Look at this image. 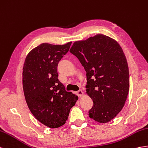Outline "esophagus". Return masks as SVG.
I'll return each mask as SVG.
<instances>
[{
	"instance_id": "1",
	"label": "esophagus",
	"mask_w": 148,
	"mask_h": 148,
	"mask_svg": "<svg viewBox=\"0 0 148 148\" xmlns=\"http://www.w3.org/2000/svg\"><path fill=\"white\" fill-rule=\"evenodd\" d=\"M84 94V92H82V90H79L77 92V95L79 96V97H81Z\"/></svg>"
}]
</instances>
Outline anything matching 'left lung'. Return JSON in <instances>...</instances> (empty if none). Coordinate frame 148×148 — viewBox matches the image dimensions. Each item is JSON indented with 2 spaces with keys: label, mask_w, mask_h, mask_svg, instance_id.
Instances as JSON below:
<instances>
[{
  "label": "left lung",
  "mask_w": 148,
  "mask_h": 148,
  "mask_svg": "<svg viewBox=\"0 0 148 148\" xmlns=\"http://www.w3.org/2000/svg\"><path fill=\"white\" fill-rule=\"evenodd\" d=\"M70 52L86 71L87 94L94 102L89 117L107 123L123 108L129 92L128 66L123 50L115 40L99 34L74 42Z\"/></svg>",
  "instance_id": "obj_1"
}]
</instances>
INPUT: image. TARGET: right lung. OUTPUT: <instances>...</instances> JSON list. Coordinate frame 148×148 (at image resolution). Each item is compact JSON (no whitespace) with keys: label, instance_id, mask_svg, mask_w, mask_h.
<instances>
[{"label":"right lung","instance_id":"right-lung-1","mask_svg":"<svg viewBox=\"0 0 148 148\" xmlns=\"http://www.w3.org/2000/svg\"><path fill=\"white\" fill-rule=\"evenodd\" d=\"M72 42L43 43L28 53L23 65V88L28 107L36 119L51 128L65 124L78 97L59 81L58 65Z\"/></svg>","mask_w":148,"mask_h":148}]
</instances>
